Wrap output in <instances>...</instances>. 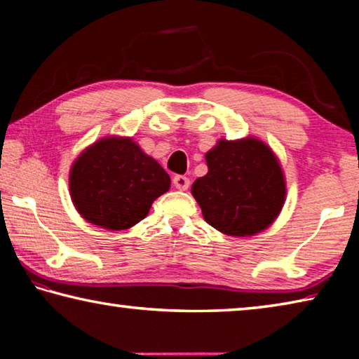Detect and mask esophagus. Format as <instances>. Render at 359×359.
<instances>
[{
    "label": "esophagus",
    "mask_w": 359,
    "mask_h": 359,
    "mask_svg": "<svg viewBox=\"0 0 359 359\" xmlns=\"http://www.w3.org/2000/svg\"><path fill=\"white\" fill-rule=\"evenodd\" d=\"M172 184L177 190H187V188L190 187V179H188L187 175H174Z\"/></svg>",
    "instance_id": "34e87169"
}]
</instances>
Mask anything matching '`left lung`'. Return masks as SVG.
I'll return each instance as SVG.
<instances>
[{
  "label": "left lung",
  "mask_w": 359,
  "mask_h": 359,
  "mask_svg": "<svg viewBox=\"0 0 359 359\" xmlns=\"http://www.w3.org/2000/svg\"><path fill=\"white\" fill-rule=\"evenodd\" d=\"M209 172L191 193L204 220L229 236H252L276 220L285 201V179L264 142L247 137L218 141L205 154Z\"/></svg>",
  "instance_id": "1"
}]
</instances>
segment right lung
<instances>
[{"label":"right lung","instance_id":"1","mask_svg":"<svg viewBox=\"0 0 359 359\" xmlns=\"http://www.w3.org/2000/svg\"><path fill=\"white\" fill-rule=\"evenodd\" d=\"M171 187L168 172L128 137H106L77 158L69 174L76 209L85 220L118 231L147 217Z\"/></svg>","mask_w":359,"mask_h":359}]
</instances>
